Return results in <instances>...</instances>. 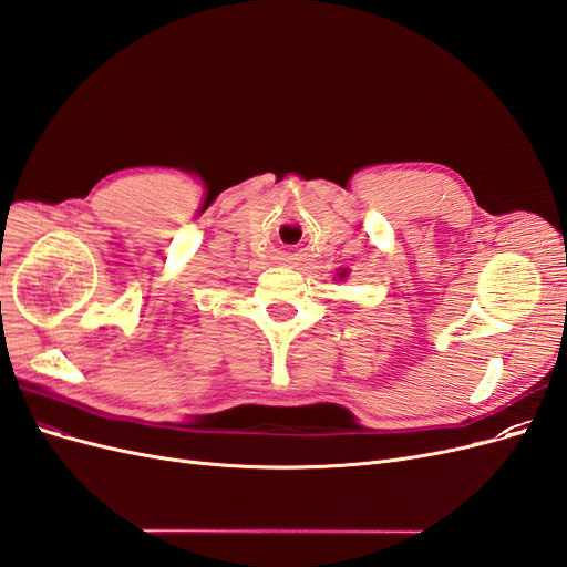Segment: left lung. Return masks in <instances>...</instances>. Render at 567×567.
Instances as JSON below:
<instances>
[{
	"instance_id": "8db88e82",
	"label": "left lung",
	"mask_w": 567,
	"mask_h": 567,
	"mask_svg": "<svg viewBox=\"0 0 567 567\" xmlns=\"http://www.w3.org/2000/svg\"><path fill=\"white\" fill-rule=\"evenodd\" d=\"M340 277H346V274H340Z\"/></svg>"
}]
</instances>
